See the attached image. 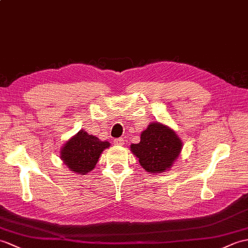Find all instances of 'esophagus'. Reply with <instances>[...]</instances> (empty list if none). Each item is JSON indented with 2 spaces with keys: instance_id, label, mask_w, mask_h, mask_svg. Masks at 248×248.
Wrapping results in <instances>:
<instances>
[{
  "instance_id": "obj_1",
  "label": "esophagus",
  "mask_w": 248,
  "mask_h": 248,
  "mask_svg": "<svg viewBox=\"0 0 248 248\" xmlns=\"http://www.w3.org/2000/svg\"><path fill=\"white\" fill-rule=\"evenodd\" d=\"M114 143L116 146H123L124 143V138H117V140H114Z\"/></svg>"
}]
</instances>
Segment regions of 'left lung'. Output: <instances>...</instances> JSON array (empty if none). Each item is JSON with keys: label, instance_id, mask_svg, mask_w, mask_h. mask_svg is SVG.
Segmentation results:
<instances>
[{"label": "left lung", "instance_id": "8db88e82", "mask_svg": "<svg viewBox=\"0 0 248 248\" xmlns=\"http://www.w3.org/2000/svg\"><path fill=\"white\" fill-rule=\"evenodd\" d=\"M131 152L149 173H162L171 169L183 149L175 131L162 123H150L140 134V141L132 143Z\"/></svg>", "mask_w": 248, "mask_h": 248}]
</instances>
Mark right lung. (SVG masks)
Segmentation results:
<instances>
[{"label":"right lung","instance_id":"add662e5","mask_svg":"<svg viewBox=\"0 0 248 248\" xmlns=\"http://www.w3.org/2000/svg\"><path fill=\"white\" fill-rule=\"evenodd\" d=\"M110 146L108 141L80 130L62 146L60 157L73 173L85 175L95 168L103 150Z\"/></svg>","mask_w":248,"mask_h":248}]
</instances>
